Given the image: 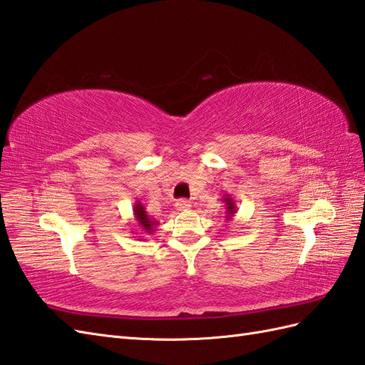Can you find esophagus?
I'll list each match as a JSON object with an SVG mask.
<instances>
[{"mask_svg":"<svg viewBox=\"0 0 365 365\" xmlns=\"http://www.w3.org/2000/svg\"><path fill=\"white\" fill-rule=\"evenodd\" d=\"M175 208L179 210V211L190 210V208H191V202H190V200H185V199L177 200V202H175Z\"/></svg>","mask_w":365,"mask_h":365,"instance_id":"34e87169","label":"esophagus"}]
</instances>
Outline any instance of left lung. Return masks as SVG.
Wrapping results in <instances>:
<instances>
[{
    "mask_svg": "<svg viewBox=\"0 0 365 365\" xmlns=\"http://www.w3.org/2000/svg\"><path fill=\"white\" fill-rule=\"evenodd\" d=\"M222 202L225 203V219H227V220H231V219H232V216H235V214L237 212L236 200L232 199L230 194H225V195H223Z\"/></svg>",
    "mask_w": 365,
    "mask_h": 365,
    "instance_id": "left-lung-1",
    "label": "left lung"
}]
</instances>
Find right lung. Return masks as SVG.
Masks as SVG:
<instances>
[{"label": "right lung", "mask_w": 365, "mask_h": 365, "mask_svg": "<svg viewBox=\"0 0 365 365\" xmlns=\"http://www.w3.org/2000/svg\"><path fill=\"white\" fill-rule=\"evenodd\" d=\"M133 214H134V220H135V227H138V231H142L145 236L153 235L155 231L158 222L155 219H151L148 216V212L143 207V203H140L138 200L134 203L133 207ZM143 239V237H140Z\"/></svg>", "instance_id": "obj_1"}]
</instances>
